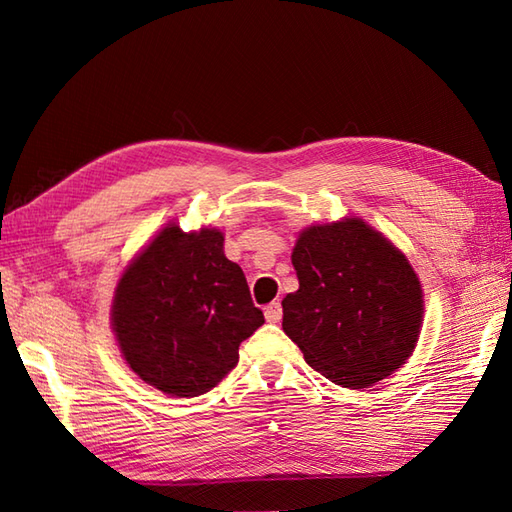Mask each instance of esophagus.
<instances>
[{
	"label": "esophagus",
	"mask_w": 512,
	"mask_h": 512,
	"mask_svg": "<svg viewBox=\"0 0 512 512\" xmlns=\"http://www.w3.org/2000/svg\"><path fill=\"white\" fill-rule=\"evenodd\" d=\"M264 314H266V321L279 323V321H281V314H284V310H281V303H279V301H273V303H268V306L264 308Z\"/></svg>",
	"instance_id": "1"
}]
</instances>
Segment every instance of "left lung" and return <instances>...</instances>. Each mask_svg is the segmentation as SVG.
<instances>
[{
  "label": "left lung",
  "instance_id": "8db88e82",
  "mask_svg": "<svg viewBox=\"0 0 512 512\" xmlns=\"http://www.w3.org/2000/svg\"><path fill=\"white\" fill-rule=\"evenodd\" d=\"M292 266L299 290L281 301V325L312 369L363 389L407 363L422 330V284L383 233L361 217L312 224L297 237Z\"/></svg>",
  "mask_w": 512,
  "mask_h": 512
}]
</instances>
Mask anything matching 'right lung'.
I'll return each mask as SVG.
<instances>
[{"instance_id":"add662e5","label":"right lung","mask_w":512,"mask_h":512,"mask_svg":"<svg viewBox=\"0 0 512 512\" xmlns=\"http://www.w3.org/2000/svg\"><path fill=\"white\" fill-rule=\"evenodd\" d=\"M112 330L129 369L173 398L206 394L264 323L246 277L224 255V233L178 222L138 250L114 288Z\"/></svg>"}]
</instances>
